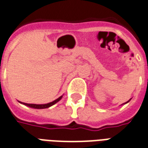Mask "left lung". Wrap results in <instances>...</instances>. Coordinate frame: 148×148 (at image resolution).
Listing matches in <instances>:
<instances>
[{
	"mask_svg": "<svg viewBox=\"0 0 148 148\" xmlns=\"http://www.w3.org/2000/svg\"><path fill=\"white\" fill-rule=\"evenodd\" d=\"M128 102H129V101H128Z\"/></svg>",
	"mask_w": 148,
	"mask_h": 148,
	"instance_id": "1",
	"label": "left lung"
}]
</instances>
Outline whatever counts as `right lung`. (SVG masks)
Instances as JSON below:
<instances>
[{
  "mask_svg": "<svg viewBox=\"0 0 148 148\" xmlns=\"http://www.w3.org/2000/svg\"><path fill=\"white\" fill-rule=\"evenodd\" d=\"M63 96H60L57 99H56L54 101L51 102V103H46V104H30V103H23V104L27 105L28 107H30V108H37V109H45V108H48L49 107H51L52 105H54L55 103H56L58 101H60V99H62Z\"/></svg>",
  "mask_w": 148,
  "mask_h": 148,
  "instance_id": "right-lung-1",
  "label": "right lung"
}]
</instances>
